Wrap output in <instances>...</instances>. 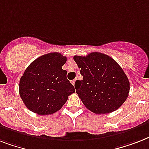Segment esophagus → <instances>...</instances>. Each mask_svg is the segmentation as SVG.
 <instances>
[{
  "instance_id": "esophagus-1",
  "label": "esophagus",
  "mask_w": 149,
  "mask_h": 149,
  "mask_svg": "<svg viewBox=\"0 0 149 149\" xmlns=\"http://www.w3.org/2000/svg\"><path fill=\"white\" fill-rule=\"evenodd\" d=\"M76 80H77V79H73V80H72V81H71V83H72V85H73V86H74V85H75Z\"/></svg>"
}]
</instances>
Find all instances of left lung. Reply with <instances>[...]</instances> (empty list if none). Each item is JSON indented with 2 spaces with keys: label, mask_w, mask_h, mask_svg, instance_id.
I'll return each instance as SVG.
<instances>
[{
  "label": "left lung",
  "mask_w": 149,
  "mask_h": 149,
  "mask_svg": "<svg viewBox=\"0 0 149 149\" xmlns=\"http://www.w3.org/2000/svg\"><path fill=\"white\" fill-rule=\"evenodd\" d=\"M84 79L75 83L77 93L86 108L97 114L118 110L128 97L130 83L114 59L100 52L74 56Z\"/></svg>",
  "instance_id": "1"
}]
</instances>
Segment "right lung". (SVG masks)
Masks as SVG:
<instances>
[{
	"mask_svg": "<svg viewBox=\"0 0 149 149\" xmlns=\"http://www.w3.org/2000/svg\"><path fill=\"white\" fill-rule=\"evenodd\" d=\"M66 57L59 52L45 54L34 60L20 79L19 94L26 107L47 115L60 110L75 88L62 69Z\"/></svg>",
	"mask_w": 149,
	"mask_h": 149,
	"instance_id": "1",
	"label": "right lung"
}]
</instances>
